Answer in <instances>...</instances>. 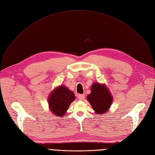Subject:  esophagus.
I'll return each mask as SVG.
<instances>
[{"label":"esophagus","instance_id":"esophagus-1","mask_svg":"<svg viewBox=\"0 0 155 155\" xmlns=\"http://www.w3.org/2000/svg\"><path fill=\"white\" fill-rule=\"evenodd\" d=\"M78 98L79 99V100H84V95L83 94H79L78 95Z\"/></svg>","mask_w":155,"mask_h":155}]
</instances>
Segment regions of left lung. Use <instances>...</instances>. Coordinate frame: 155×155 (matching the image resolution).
Masks as SVG:
<instances>
[{"label":"left lung","mask_w":155,"mask_h":155,"mask_svg":"<svg viewBox=\"0 0 155 155\" xmlns=\"http://www.w3.org/2000/svg\"><path fill=\"white\" fill-rule=\"evenodd\" d=\"M95 113L101 115L106 113L113 102V96L104 84L94 83L91 86V93L87 97Z\"/></svg>","instance_id":"8db88e82"}]
</instances>
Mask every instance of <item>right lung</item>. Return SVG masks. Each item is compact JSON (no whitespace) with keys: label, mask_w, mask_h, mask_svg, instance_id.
Here are the masks:
<instances>
[{"label":"right lung","mask_w":155,"mask_h":155,"mask_svg":"<svg viewBox=\"0 0 155 155\" xmlns=\"http://www.w3.org/2000/svg\"><path fill=\"white\" fill-rule=\"evenodd\" d=\"M75 94L64 85L55 88L48 96L49 108L52 114L63 117L69 106L75 100Z\"/></svg>","instance_id":"add662e5"}]
</instances>
